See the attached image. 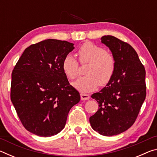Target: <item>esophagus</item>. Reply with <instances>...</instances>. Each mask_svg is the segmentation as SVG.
<instances>
[{"label":"esophagus","instance_id":"obj_1","mask_svg":"<svg viewBox=\"0 0 157 157\" xmlns=\"http://www.w3.org/2000/svg\"><path fill=\"white\" fill-rule=\"evenodd\" d=\"M81 95V100H89L90 98V96L88 94H80Z\"/></svg>","mask_w":157,"mask_h":157}]
</instances>
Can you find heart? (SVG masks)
Listing matches in <instances>:
<instances>
[{
	"instance_id": "obj_1",
	"label": "heart",
	"mask_w": 157,
	"mask_h": 157,
	"mask_svg": "<svg viewBox=\"0 0 157 157\" xmlns=\"http://www.w3.org/2000/svg\"><path fill=\"white\" fill-rule=\"evenodd\" d=\"M78 55L82 63H89V66L86 70V75L80 77L73 83L77 90L90 92L96 89L98 84L105 86L110 82L116 71V59L104 48L87 42L79 48ZM62 68L69 79H74L78 75L79 63L73 55H66Z\"/></svg>"
}]
</instances>
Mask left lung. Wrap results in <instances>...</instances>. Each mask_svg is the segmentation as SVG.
I'll return each mask as SVG.
<instances>
[{"label": "left lung", "mask_w": 157, "mask_h": 157, "mask_svg": "<svg viewBox=\"0 0 157 157\" xmlns=\"http://www.w3.org/2000/svg\"><path fill=\"white\" fill-rule=\"evenodd\" d=\"M101 42L112 52L116 71L107 86L91 95L99 109L89 121L95 131L111 136L126 131L136 121L146 96L145 69L129 44L111 35L103 36Z\"/></svg>", "instance_id": "left-lung-1"}]
</instances>
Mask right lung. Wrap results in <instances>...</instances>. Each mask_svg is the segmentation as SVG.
Listing matches in <instances>:
<instances>
[{"mask_svg": "<svg viewBox=\"0 0 157 157\" xmlns=\"http://www.w3.org/2000/svg\"><path fill=\"white\" fill-rule=\"evenodd\" d=\"M73 45L51 39L31 45L12 71V102L23 127L37 136H52L62 131L69 111L80 100L62 68Z\"/></svg>", "mask_w": 157, "mask_h": 157, "instance_id": "1", "label": "right lung"}]
</instances>
